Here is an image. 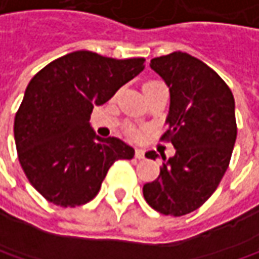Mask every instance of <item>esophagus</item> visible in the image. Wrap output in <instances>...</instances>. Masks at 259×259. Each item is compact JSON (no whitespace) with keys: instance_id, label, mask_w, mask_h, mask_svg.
<instances>
[{"instance_id":"obj_1","label":"esophagus","mask_w":259,"mask_h":259,"mask_svg":"<svg viewBox=\"0 0 259 259\" xmlns=\"http://www.w3.org/2000/svg\"><path fill=\"white\" fill-rule=\"evenodd\" d=\"M135 157L139 158V160L144 158V157H145V151H144V150H136V151H135Z\"/></svg>"}]
</instances>
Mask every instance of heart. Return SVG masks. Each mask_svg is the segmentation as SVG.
Instances as JSON below:
<instances>
[{"mask_svg": "<svg viewBox=\"0 0 259 259\" xmlns=\"http://www.w3.org/2000/svg\"><path fill=\"white\" fill-rule=\"evenodd\" d=\"M151 84H161V82H158V81L147 82V85H151ZM127 132H129L130 136H138V135H139V132L135 129V127H129V129H127Z\"/></svg>", "mask_w": 259, "mask_h": 259, "instance_id": "b5f03b06", "label": "heart"}]
</instances>
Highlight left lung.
Segmentation results:
<instances>
[{"label": "left lung", "instance_id": "obj_1", "mask_svg": "<svg viewBox=\"0 0 259 259\" xmlns=\"http://www.w3.org/2000/svg\"><path fill=\"white\" fill-rule=\"evenodd\" d=\"M150 66L170 92L169 130L161 141L172 142L177 153L169 160L161 155L160 175L142 191L157 212L182 217L213 194L228 169L237 136L234 98L212 68L188 53L154 58Z\"/></svg>", "mask_w": 259, "mask_h": 259}]
</instances>
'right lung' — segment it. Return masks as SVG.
Returning <instances> with one entry per match:
<instances>
[{
	"instance_id": "right-lung-1",
	"label": "right lung",
	"mask_w": 259,
	"mask_h": 259,
	"mask_svg": "<svg viewBox=\"0 0 259 259\" xmlns=\"http://www.w3.org/2000/svg\"><path fill=\"white\" fill-rule=\"evenodd\" d=\"M144 62L78 50L50 62L29 81L14 117V141L25 175L44 199L62 207L85 204L115 160L133 158L130 145L98 136L89 120L93 106L109 101Z\"/></svg>"
}]
</instances>
